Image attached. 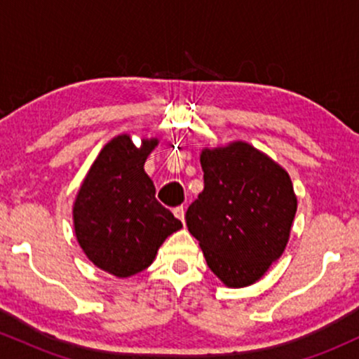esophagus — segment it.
<instances>
[{"label":"esophagus","mask_w":359,"mask_h":359,"mask_svg":"<svg viewBox=\"0 0 359 359\" xmlns=\"http://www.w3.org/2000/svg\"><path fill=\"white\" fill-rule=\"evenodd\" d=\"M174 214L177 219H180L182 222H185V208L184 205H179V208L174 209Z\"/></svg>","instance_id":"34e87169"}]
</instances>
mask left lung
Segmentation results:
<instances>
[{"label": "left lung", "mask_w": 359, "mask_h": 359, "mask_svg": "<svg viewBox=\"0 0 359 359\" xmlns=\"http://www.w3.org/2000/svg\"><path fill=\"white\" fill-rule=\"evenodd\" d=\"M204 191L185 212L208 266L228 287H246L285 250L297 211L290 177L245 142L201 155Z\"/></svg>", "instance_id": "8db88e82"}]
</instances>
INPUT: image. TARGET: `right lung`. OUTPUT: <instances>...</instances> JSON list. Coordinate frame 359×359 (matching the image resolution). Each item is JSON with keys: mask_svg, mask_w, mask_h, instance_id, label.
<instances>
[{"mask_svg": "<svg viewBox=\"0 0 359 359\" xmlns=\"http://www.w3.org/2000/svg\"><path fill=\"white\" fill-rule=\"evenodd\" d=\"M158 140L137 148L119 135L101 150L74 203V228L81 248L101 270L131 277L148 269L160 245L182 222L155 199L145 160Z\"/></svg>", "mask_w": 359, "mask_h": 359, "instance_id": "right-lung-1", "label": "right lung"}]
</instances>
